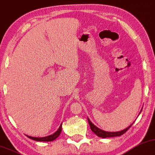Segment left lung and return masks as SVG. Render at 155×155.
<instances>
[{
  "label": "left lung",
  "instance_id": "8db88e82",
  "mask_svg": "<svg viewBox=\"0 0 155 155\" xmlns=\"http://www.w3.org/2000/svg\"><path fill=\"white\" fill-rule=\"evenodd\" d=\"M141 111H142V110H141ZM141 111H140V112H141ZM88 121H89L90 128H91L92 132L94 133V134H97L98 137H101V138L114 137L121 136V135L124 134V133L126 132L130 128L131 126H132V125L133 124V123H134V122H133L132 124L130 125V126L127 127V128L124 129V130L119 131V132H106V131H104L102 130H101V129L98 128L97 126H95V125L91 121H90V119L89 118H88Z\"/></svg>",
  "mask_w": 155,
  "mask_h": 155
}]
</instances>
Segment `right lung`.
<instances>
[{"instance_id":"right-lung-1","label":"right lung","mask_w":155,"mask_h":155,"mask_svg":"<svg viewBox=\"0 0 155 155\" xmlns=\"http://www.w3.org/2000/svg\"><path fill=\"white\" fill-rule=\"evenodd\" d=\"M61 126L62 124H61L59 128L58 129V130L56 131V132H54L53 134L48 135V136L47 137H34L28 136V135H27V137H28V138L31 139V140L38 141V142H52V141L56 140V139L60 135L61 132Z\"/></svg>"}]
</instances>
